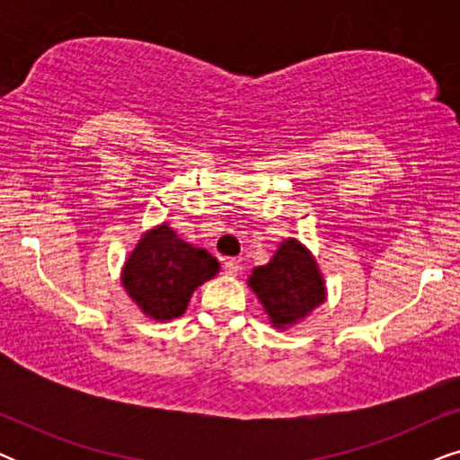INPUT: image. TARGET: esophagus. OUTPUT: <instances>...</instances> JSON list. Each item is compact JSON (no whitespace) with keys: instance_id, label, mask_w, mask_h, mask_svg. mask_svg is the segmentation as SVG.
<instances>
[{"instance_id":"esophagus-1","label":"esophagus","mask_w":460,"mask_h":460,"mask_svg":"<svg viewBox=\"0 0 460 460\" xmlns=\"http://www.w3.org/2000/svg\"><path fill=\"white\" fill-rule=\"evenodd\" d=\"M224 270L228 276H236V274H241L243 266H241V261L234 260V257H230V260L224 261Z\"/></svg>"}]
</instances>
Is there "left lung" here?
Instances as JSON below:
<instances>
[{"label": "left lung", "mask_w": 460, "mask_h": 460, "mask_svg": "<svg viewBox=\"0 0 460 460\" xmlns=\"http://www.w3.org/2000/svg\"><path fill=\"white\" fill-rule=\"evenodd\" d=\"M247 285L263 305L270 324L280 331L301 323L326 301L316 257L297 238L280 243L266 266L253 268Z\"/></svg>", "instance_id": "left-lung-1"}]
</instances>
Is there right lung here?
<instances>
[{"label": "right lung", "mask_w": 460, "mask_h": 460, "mask_svg": "<svg viewBox=\"0 0 460 460\" xmlns=\"http://www.w3.org/2000/svg\"><path fill=\"white\" fill-rule=\"evenodd\" d=\"M219 272L203 247L181 241L163 222L144 232L121 270L123 288L148 318L167 323L186 312L192 293Z\"/></svg>", "instance_id": "add662e5"}]
</instances>
